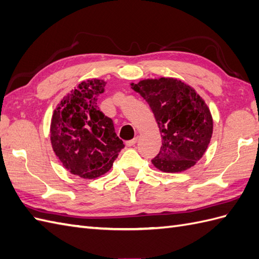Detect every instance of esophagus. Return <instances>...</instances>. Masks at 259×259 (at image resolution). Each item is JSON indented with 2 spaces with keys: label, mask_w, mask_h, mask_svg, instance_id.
I'll list each match as a JSON object with an SVG mask.
<instances>
[{
  "label": "esophagus",
  "mask_w": 259,
  "mask_h": 259,
  "mask_svg": "<svg viewBox=\"0 0 259 259\" xmlns=\"http://www.w3.org/2000/svg\"><path fill=\"white\" fill-rule=\"evenodd\" d=\"M137 141H138V138L137 137H135L134 140H132V141H128V142H126V145H127L128 147H132V146H135V144L137 143Z\"/></svg>",
  "instance_id": "34e87169"
}]
</instances>
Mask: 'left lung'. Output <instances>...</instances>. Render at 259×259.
Instances as JSON below:
<instances>
[{
    "instance_id": "1",
    "label": "left lung",
    "mask_w": 259,
    "mask_h": 259,
    "mask_svg": "<svg viewBox=\"0 0 259 259\" xmlns=\"http://www.w3.org/2000/svg\"><path fill=\"white\" fill-rule=\"evenodd\" d=\"M132 89L149 104L162 145L151 160L162 172H181L202 158L213 133L209 106L194 88L176 78L132 82Z\"/></svg>"
}]
</instances>
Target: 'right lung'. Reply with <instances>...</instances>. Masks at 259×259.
I'll list each match as a JSON object with an SVG mask.
<instances>
[{
    "label": "right lung",
    "instance_id": "1",
    "mask_svg": "<svg viewBox=\"0 0 259 259\" xmlns=\"http://www.w3.org/2000/svg\"><path fill=\"white\" fill-rule=\"evenodd\" d=\"M106 82L88 79L59 101L50 122V142L61 165L83 179L108 172L124 147L112 119L97 105Z\"/></svg>",
    "mask_w": 259,
    "mask_h": 259
}]
</instances>
